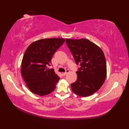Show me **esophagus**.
Masks as SVG:
<instances>
[{
  "instance_id": "obj_1",
  "label": "esophagus",
  "mask_w": 129,
  "mask_h": 129,
  "mask_svg": "<svg viewBox=\"0 0 129 129\" xmlns=\"http://www.w3.org/2000/svg\"><path fill=\"white\" fill-rule=\"evenodd\" d=\"M69 72H70V70L68 69V70H66V72H65V73H62V75L63 76H64L66 75L68 73H69Z\"/></svg>"
}]
</instances>
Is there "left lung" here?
<instances>
[{"instance_id":"left-lung-1","label":"left lung","mask_w":129,"mask_h":129,"mask_svg":"<svg viewBox=\"0 0 129 129\" xmlns=\"http://www.w3.org/2000/svg\"><path fill=\"white\" fill-rule=\"evenodd\" d=\"M66 43L79 65L77 80L71 84L72 91L80 96H88L97 91L105 81L106 63L103 51L85 39H66Z\"/></svg>"}]
</instances>
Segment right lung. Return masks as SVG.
<instances>
[{
  "label": "right lung",
  "mask_w": 129,
  "mask_h": 129,
  "mask_svg": "<svg viewBox=\"0 0 129 129\" xmlns=\"http://www.w3.org/2000/svg\"><path fill=\"white\" fill-rule=\"evenodd\" d=\"M60 38L43 39L31 43L24 53L21 73L30 91L40 96L53 92L60 78L51 65V59L56 50L64 43Z\"/></svg>",
  "instance_id": "obj_1"
}]
</instances>
